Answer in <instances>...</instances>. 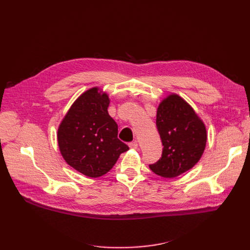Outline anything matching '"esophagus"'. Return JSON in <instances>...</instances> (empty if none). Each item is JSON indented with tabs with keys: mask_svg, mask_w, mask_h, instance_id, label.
Wrapping results in <instances>:
<instances>
[{
	"mask_svg": "<svg viewBox=\"0 0 250 250\" xmlns=\"http://www.w3.org/2000/svg\"><path fill=\"white\" fill-rule=\"evenodd\" d=\"M128 146H129V148H132V149H137V148H138V142H137V141L130 142V143L128 144Z\"/></svg>",
	"mask_w": 250,
	"mask_h": 250,
	"instance_id": "34e87169",
	"label": "esophagus"
}]
</instances>
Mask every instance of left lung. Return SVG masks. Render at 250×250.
<instances>
[{"mask_svg": "<svg viewBox=\"0 0 250 250\" xmlns=\"http://www.w3.org/2000/svg\"><path fill=\"white\" fill-rule=\"evenodd\" d=\"M156 125L162 142L161 158L149 167L165 178H174L199 162L207 143V130L190 105L176 94L157 109Z\"/></svg>", "mask_w": 250, "mask_h": 250, "instance_id": "1", "label": "left lung"}]
</instances>
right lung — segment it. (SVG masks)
<instances>
[{
  "mask_svg": "<svg viewBox=\"0 0 250 250\" xmlns=\"http://www.w3.org/2000/svg\"><path fill=\"white\" fill-rule=\"evenodd\" d=\"M108 105L106 93L91 88L73 103L58 130L63 159L89 177L106 174L128 150L117 138V125L108 114Z\"/></svg>",
  "mask_w": 250,
  "mask_h": 250,
  "instance_id": "right-lung-1",
  "label": "right lung"
}]
</instances>
